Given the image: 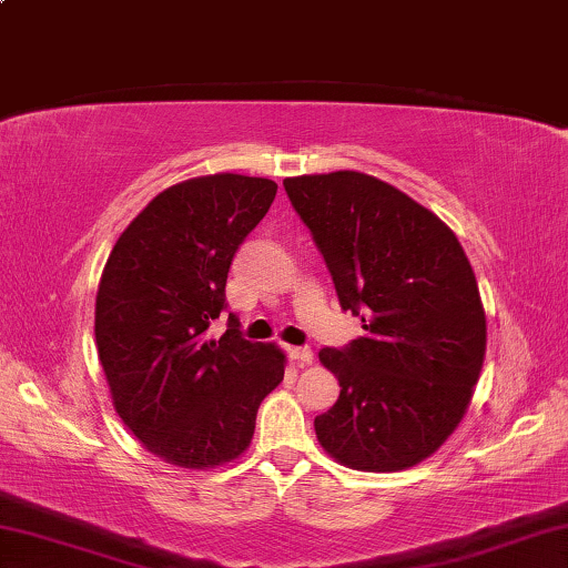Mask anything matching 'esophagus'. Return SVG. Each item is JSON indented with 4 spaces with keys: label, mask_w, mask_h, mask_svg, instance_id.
Listing matches in <instances>:
<instances>
[{
    "label": "esophagus",
    "mask_w": 568,
    "mask_h": 568,
    "mask_svg": "<svg viewBox=\"0 0 568 568\" xmlns=\"http://www.w3.org/2000/svg\"><path fill=\"white\" fill-rule=\"evenodd\" d=\"M287 355L297 363H305V365L313 363V351L305 348V345H301V348H287Z\"/></svg>",
    "instance_id": "obj_1"
}]
</instances>
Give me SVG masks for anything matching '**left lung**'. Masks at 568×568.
Returning <instances> with one entry per match:
<instances>
[{"mask_svg":"<svg viewBox=\"0 0 568 568\" xmlns=\"http://www.w3.org/2000/svg\"><path fill=\"white\" fill-rule=\"evenodd\" d=\"M283 185L365 331L321 351L341 383L315 418L321 446L358 470L416 466L454 434L484 365L486 315L464 247L430 210L363 172Z\"/></svg>","mask_w":568,"mask_h":568,"instance_id":"left-lung-1","label":"left lung"}]
</instances>
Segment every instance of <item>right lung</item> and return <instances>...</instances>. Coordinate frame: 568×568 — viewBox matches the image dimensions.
<instances>
[{"instance_id":"1","label":"right lung","mask_w":568,"mask_h":568,"mask_svg":"<svg viewBox=\"0 0 568 568\" xmlns=\"http://www.w3.org/2000/svg\"><path fill=\"white\" fill-rule=\"evenodd\" d=\"M265 178H195L132 220L104 265L94 338L112 403L142 446L168 464L210 468L237 458L263 398L285 373L275 345L250 343L227 315L225 283L243 240L275 200Z\"/></svg>"}]
</instances>
